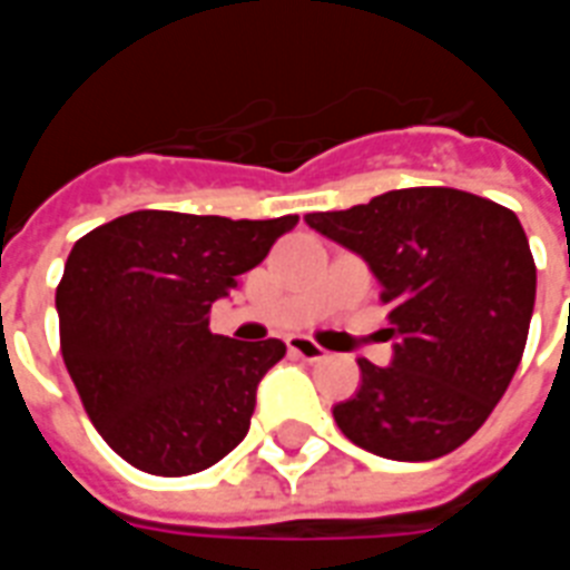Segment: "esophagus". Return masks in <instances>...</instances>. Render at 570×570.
<instances>
[{"instance_id":"esophagus-1","label":"esophagus","mask_w":570,"mask_h":570,"mask_svg":"<svg viewBox=\"0 0 570 570\" xmlns=\"http://www.w3.org/2000/svg\"><path fill=\"white\" fill-rule=\"evenodd\" d=\"M286 347H289V354L293 357H302V360H308V363H317V360L326 357V351H323L314 338H305V335H296V338H289L286 342Z\"/></svg>"}]
</instances>
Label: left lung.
Instances as JSON below:
<instances>
[{
	"mask_svg": "<svg viewBox=\"0 0 570 570\" xmlns=\"http://www.w3.org/2000/svg\"><path fill=\"white\" fill-rule=\"evenodd\" d=\"M311 228L370 262L396 335L394 363L357 360L333 409L347 440L391 461H433L476 433L528 342L538 268L513 210L461 188H396Z\"/></svg>",
	"mask_w": 570,
	"mask_h": 570,
	"instance_id": "1",
	"label": "left lung"
}]
</instances>
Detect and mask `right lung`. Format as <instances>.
Here are the masks:
<instances>
[{
    "label": "right lung",
    "instance_id": "1",
    "mask_svg": "<svg viewBox=\"0 0 570 570\" xmlns=\"http://www.w3.org/2000/svg\"><path fill=\"white\" fill-rule=\"evenodd\" d=\"M296 223L137 210L76 240L57 284L60 354L130 466L188 476L247 436L256 387L286 345L210 333V308Z\"/></svg>",
    "mask_w": 570,
    "mask_h": 570
}]
</instances>
